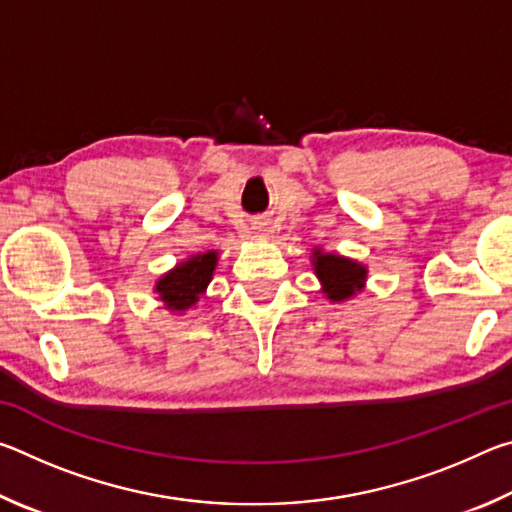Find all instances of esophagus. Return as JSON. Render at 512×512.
Here are the masks:
<instances>
[{
    "label": "esophagus",
    "mask_w": 512,
    "mask_h": 512,
    "mask_svg": "<svg viewBox=\"0 0 512 512\" xmlns=\"http://www.w3.org/2000/svg\"><path fill=\"white\" fill-rule=\"evenodd\" d=\"M255 235L257 237H262V239H266L268 237V228H266V223H255Z\"/></svg>",
    "instance_id": "1"
}]
</instances>
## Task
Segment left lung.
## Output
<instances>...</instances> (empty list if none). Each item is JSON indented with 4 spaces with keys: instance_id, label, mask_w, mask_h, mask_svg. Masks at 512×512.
<instances>
[{
    "instance_id": "obj_1",
    "label": "left lung",
    "mask_w": 512,
    "mask_h": 512,
    "mask_svg": "<svg viewBox=\"0 0 512 512\" xmlns=\"http://www.w3.org/2000/svg\"><path fill=\"white\" fill-rule=\"evenodd\" d=\"M311 266H314V273L323 284V293L332 302H343L357 296L363 284H366V266L348 257L323 253V250L316 248L314 255H311Z\"/></svg>"
}]
</instances>
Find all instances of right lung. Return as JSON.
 Segmentation results:
<instances>
[{
	"label": "right lung",
	"instance_id": "right-lung-1",
	"mask_svg": "<svg viewBox=\"0 0 512 512\" xmlns=\"http://www.w3.org/2000/svg\"><path fill=\"white\" fill-rule=\"evenodd\" d=\"M216 262H219V253L207 250V253L192 255L176 268H171L169 273H164L155 284V293L164 302V307L169 311H178V314L192 309L205 296Z\"/></svg>",
	"mask_w": 512,
	"mask_h": 512
}]
</instances>
